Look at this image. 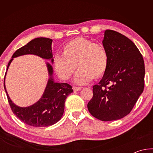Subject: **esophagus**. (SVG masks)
<instances>
[{"instance_id": "1", "label": "esophagus", "mask_w": 153, "mask_h": 153, "mask_svg": "<svg viewBox=\"0 0 153 153\" xmlns=\"http://www.w3.org/2000/svg\"><path fill=\"white\" fill-rule=\"evenodd\" d=\"M82 89L81 87H77V86H74L73 87V90H74V91H79L80 90Z\"/></svg>"}]
</instances>
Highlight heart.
<instances>
[{"mask_svg": "<svg viewBox=\"0 0 153 153\" xmlns=\"http://www.w3.org/2000/svg\"><path fill=\"white\" fill-rule=\"evenodd\" d=\"M108 55L104 46L84 38H77L67 43L63 55H56L53 67L60 78L68 79L79 68L74 77L77 84H86L105 74L108 67Z\"/></svg>", "mask_w": 153, "mask_h": 153, "instance_id": "1", "label": "heart"}]
</instances>
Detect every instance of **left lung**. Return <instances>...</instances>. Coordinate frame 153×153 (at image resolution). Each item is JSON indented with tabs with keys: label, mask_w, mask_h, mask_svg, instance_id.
<instances>
[{
	"label": "left lung",
	"mask_w": 153,
	"mask_h": 153,
	"mask_svg": "<svg viewBox=\"0 0 153 153\" xmlns=\"http://www.w3.org/2000/svg\"><path fill=\"white\" fill-rule=\"evenodd\" d=\"M102 45L108 67L88 103L90 114L103 121L120 120L131 112L144 90V59L134 43L121 33L107 30Z\"/></svg>",
	"instance_id": "left-lung-1"
}]
</instances>
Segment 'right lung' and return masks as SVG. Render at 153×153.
<instances>
[{"label":"right lung","instance_id":"1","mask_svg":"<svg viewBox=\"0 0 153 153\" xmlns=\"http://www.w3.org/2000/svg\"><path fill=\"white\" fill-rule=\"evenodd\" d=\"M53 40L47 38H37L26 45L22 46L15 52L9 62L7 71L13 59L17 56L24 55H35L45 59H51L53 63L52 53ZM50 77L40 99L34 104L27 107H20L15 105L10 99L5 88V76L4 88L11 110L15 115L23 122L33 127H46L56 123L61 120L63 115L65 102L69 94L73 92L71 85L67 83H58L53 78V67L46 63ZM7 72L5 73L6 76Z\"/></svg>","mask_w":153,"mask_h":153}]
</instances>
